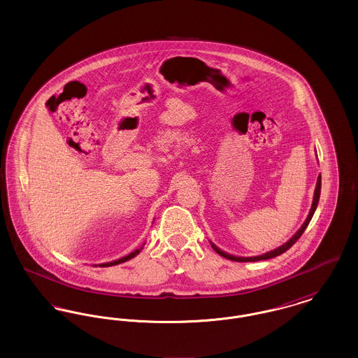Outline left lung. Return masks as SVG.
Here are the masks:
<instances>
[{
	"label": "left lung",
	"mask_w": 358,
	"mask_h": 358,
	"mask_svg": "<svg viewBox=\"0 0 358 358\" xmlns=\"http://www.w3.org/2000/svg\"><path fill=\"white\" fill-rule=\"evenodd\" d=\"M315 153H317V152H315ZM320 194H321V176H318V180H317V185H315V190H314V197H313V204H311L310 212H308V215H307L306 220L302 224V227L292 235V238H289L285 244H282L280 247L275 248L273 251H268V252H266V254H263V255L244 257V256H235L231 255V254H227V252H224L222 250H220L216 244H213L212 241H209V243H210L212 248H213L219 255L224 256V257H227V259H229V260H234V262H259V260H267V259H271V257H275V256L282 255V254L286 252L289 247H291L298 238H301L302 234L305 232L308 222L313 219V215H314V212H315V209H317V205H318V201H320Z\"/></svg>",
	"instance_id": "obj_1"
}]
</instances>
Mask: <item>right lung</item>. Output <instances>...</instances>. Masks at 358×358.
Segmentation results:
<instances>
[{
	"label": "right lung",
	"instance_id": "obj_1",
	"mask_svg": "<svg viewBox=\"0 0 358 358\" xmlns=\"http://www.w3.org/2000/svg\"><path fill=\"white\" fill-rule=\"evenodd\" d=\"M143 245H145V244H142V247H141V248H138L136 251H133L131 254H129L127 256H123V257H120L118 260H114V262H110V263H102V264H99V267H110V266H117V264H120V263H124V262H127V260H130V259L136 257V256L142 251Z\"/></svg>",
	"mask_w": 358,
	"mask_h": 358
}]
</instances>
